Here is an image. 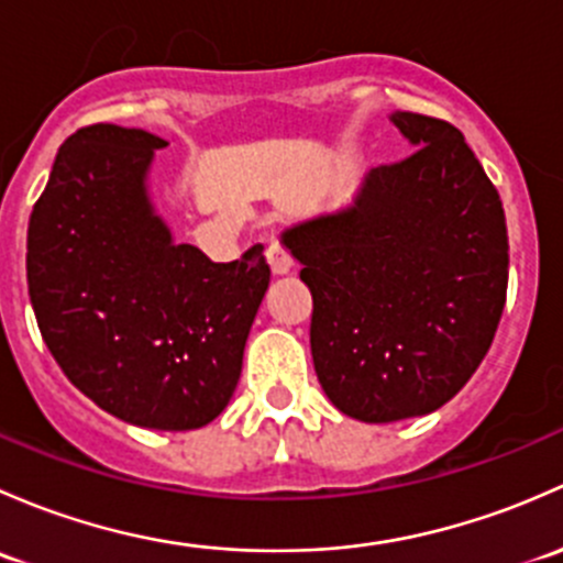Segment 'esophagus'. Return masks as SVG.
Returning <instances> with one entry per match:
<instances>
[{"label": "esophagus", "instance_id": "1", "mask_svg": "<svg viewBox=\"0 0 563 563\" xmlns=\"http://www.w3.org/2000/svg\"><path fill=\"white\" fill-rule=\"evenodd\" d=\"M265 257H268V265H271V271H274V276H287L295 271L292 257H289V252L282 246L279 241L268 243V249H265Z\"/></svg>", "mask_w": 563, "mask_h": 563}]
</instances>
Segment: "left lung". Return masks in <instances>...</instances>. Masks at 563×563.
Segmentation results:
<instances>
[{
    "label": "left lung",
    "mask_w": 563,
    "mask_h": 563,
    "mask_svg": "<svg viewBox=\"0 0 563 563\" xmlns=\"http://www.w3.org/2000/svg\"><path fill=\"white\" fill-rule=\"evenodd\" d=\"M390 121L417 152L282 235L314 298L317 379L363 422L444 407L483 363L507 300V222L477 156L448 121L409 110Z\"/></svg>",
    "instance_id": "8db88e82"
}]
</instances>
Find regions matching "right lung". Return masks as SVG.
Wrapping results in <instances>:
<instances>
[{
    "label": "right lung",
    "instance_id": "add662e5",
    "mask_svg": "<svg viewBox=\"0 0 563 563\" xmlns=\"http://www.w3.org/2000/svg\"><path fill=\"white\" fill-rule=\"evenodd\" d=\"M146 130L91 124L56 154L26 235V282L51 355L86 398L154 431L222 415L271 282L263 246L211 263L173 241L148 195Z\"/></svg>",
    "mask_w": 563,
    "mask_h": 563
}]
</instances>
